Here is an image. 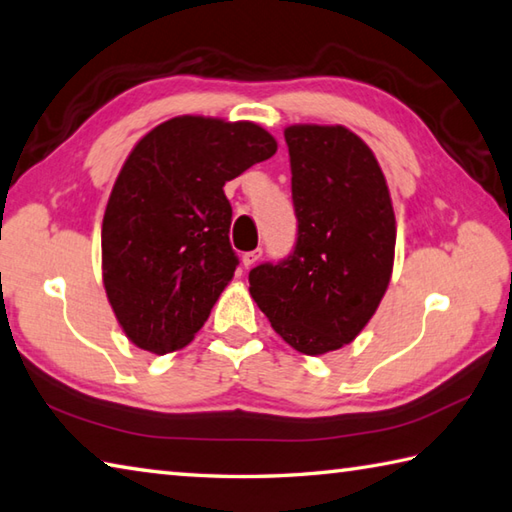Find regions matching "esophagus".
I'll return each instance as SVG.
<instances>
[{
    "label": "esophagus",
    "mask_w": 512,
    "mask_h": 512,
    "mask_svg": "<svg viewBox=\"0 0 512 512\" xmlns=\"http://www.w3.org/2000/svg\"><path fill=\"white\" fill-rule=\"evenodd\" d=\"M259 257H262V248H257V250H248V253H244V255H242V264H244V268H250V266H253Z\"/></svg>",
    "instance_id": "34e87169"
}]
</instances>
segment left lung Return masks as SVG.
I'll use <instances>...</instances> for the list:
<instances>
[{
  "mask_svg": "<svg viewBox=\"0 0 512 512\" xmlns=\"http://www.w3.org/2000/svg\"><path fill=\"white\" fill-rule=\"evenodd\" d=\"M297 244L250 270V297L288 346L310 357L350 344L386 295L397 222L373 150L346 126L284 130Z\"/></svg>",
  "mask_w": 512,
  "mask_h": 512,
  "instance_id": "1",
  "label": "left lung"
}]
</instances>
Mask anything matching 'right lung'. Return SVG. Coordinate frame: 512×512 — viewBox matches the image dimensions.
I'll return each instance as SVG.
<instances>
[{"label": "right lung", "mask_w": 512, "mask_h": 512, "mask_svg": "<svg viewBox=\"0 0 512 512\" xmlns=\"http://www.w3.org/2000/svg\"><path fill=\"white\" fill-rule=\"evenodd\" d=\"M275 150L255 122L202 115L168 119L130 150L102 222V279L137 348L193 342L237 268L224 184Z\"/></svg>", "instance_id": "1"}]
</instances>
